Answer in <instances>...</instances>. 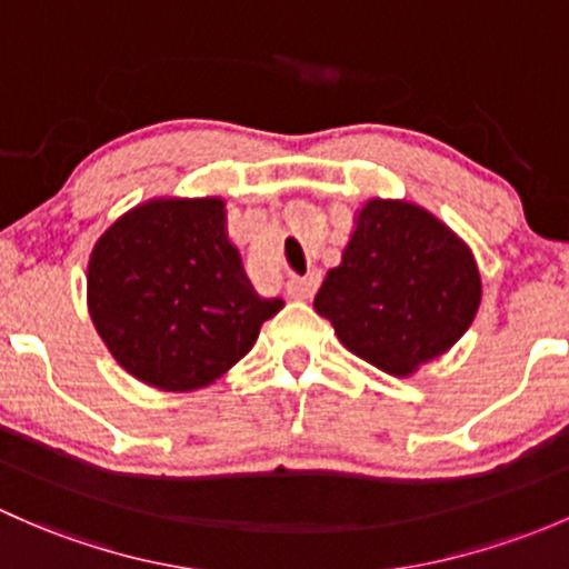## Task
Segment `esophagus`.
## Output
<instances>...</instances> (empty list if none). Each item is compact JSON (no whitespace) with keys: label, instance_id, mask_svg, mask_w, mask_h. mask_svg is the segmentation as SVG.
Returning <instances> with one entry per match:
<instances>
[{"label":"esophagus","instance_id":"1","mask_svg":"<svg viewBox=\"0 0 569 569\" xmlns=\"http://www.w3.org/2000/svg\"><path fill=\"white\" fill-rule=\"evenodd\" d=\"M319 272L297 274V278H291L289 283H286V295H289L291 300H310V297L316 295V289H319Z\"/></svg>","mask_w":569,"mask_h":569}]
</instances>
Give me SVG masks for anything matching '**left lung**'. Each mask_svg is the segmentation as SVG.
<instances>
[{
  "mask_svg": "<svg viewBox=\"0 0 569 569\" xmlns=\"http://www.w3.org/2000/svg\"><path fill=\"white\" fill-rule=\"evenodd\" d=\"M480 300L475 253L450 226L411 201L368 199L313 308L351 355L400 379L450 351Z\"/></svg>",
  "mask_w": 569,
  "mask_h": 569,
  "instance_id": "obj_1",
  "label": "left lung"
}]
</instances>
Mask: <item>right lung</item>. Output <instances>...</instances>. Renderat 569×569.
I'll return each instance as SVG.
<instances>
[{
	"label": "right lung",
	"mask_w": 569,
	"mask_h": 569,
	"mask_svg": "<svg viewBox=\"0 0 569 569\" xmlns=\"http://www.w3.org/2000/svg\"><path fill=\"white\" fill-rule=\"evenodd\" d=\"M92 325L133 379L193 392L253 349L283 300L244 274L226 231V201L152 199L113 220L87 269Z\"/></svg>",
	"instance_id": "add662e5"
}]
</instances>
